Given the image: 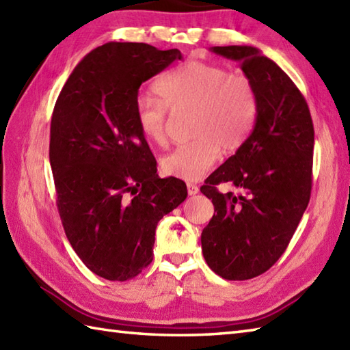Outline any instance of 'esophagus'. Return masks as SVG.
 Here are the masks:
<instances>
[{"instance_id":"1","label":"esophagus","mask_w":350,"mask_h":350,"mask_svg":"<svg viewBox=\"0 0 350 350\" xmlns=\"http://www.w3.org/2000/svg\"><path fill=\"white\" fill-rule=\"evenodd\" d=\"M187 188H188V194L189 196H196V194H198V191H200L197 185H194V183H188Z\"/></svg>"}]
</instances>
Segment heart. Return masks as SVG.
<instances>
[{"label": "heart", "instance_id": "b5f03b06", "mask_svg": "<svg viewBox=\"0 0 350 350\" xmlns=\"http://www.w3.org/2000/svg\"><path fill=\"white\" fill-rule=\"evenodd\" d=\"M154 92L159 99L141 96L135 103L138 129L150 143H167V109L192 111L194 139L176 147L161 162L163 174L174 179H202L217 162L219 150H239L257 118V90L248 77L196 58L163 73Z\"/></svg>", "mask_w": 350, "mask_h": 350}]
</instances>
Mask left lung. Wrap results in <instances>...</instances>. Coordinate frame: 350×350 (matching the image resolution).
Returning a JSON list of instances; mask_svg holds the SVG:
<instances>
[{
	"mask_svg": "<svg viewBox=\"0 0 350 350\" xmlns=\"http://www.w3.org/2000/svg\"><path fill=\"white\" fill-rule=\"evenodd\" d=\"M211 51L239 62L258 98L250 137L200 188L215 206L202 233L206 263L222 278L242 281L277 262L307 209L314 128L298 87L262 51L237 44ZM219 183H230L237 192L222 195Z\"/></svg>",
	"mask_w": 350,
	"mask_h": 350,
	"instance_id": "1",
	"label": "left lung"
}]
</instances>
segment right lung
I'll return each instance as SVG.
<instances>
[{"instance_id":"obj_1","label":"right lung","mask_w":350,"mask_h":350,"mask_svg":"<svg viewBox=\"0 0 350 350\" xmlns=\"http://www.w3.org/2000/svg\"><path fill=\"white\" fill-rule=\"evenodd\" d=\"M176 60L179 49L102 44L73 69L52 113L49 162L66 236L109 281L152 263L156 226L188 196L183 180L156 174L135 118L141 84Z\"/></svg>"}]
</instances>
